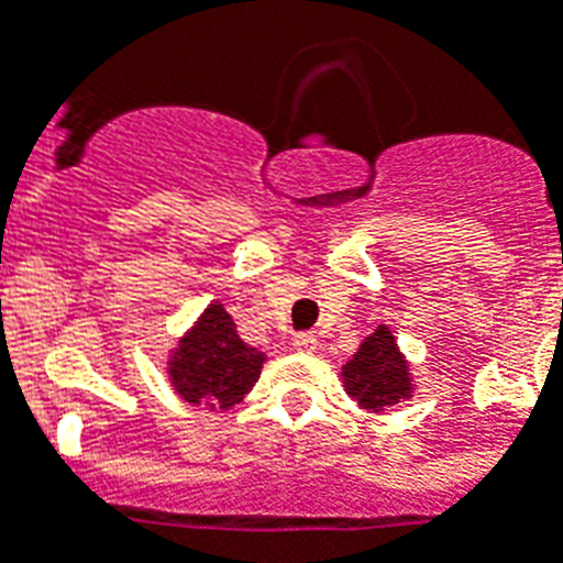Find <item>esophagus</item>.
Instances as JSON below:
<instances>
[{"label":"esophagus","instance_id":"esophagus-1","mask_svg":"<svg viewBox=\"0 0 563 563\" xmlns=\"http://www.w3.org/2000/svg\"><path fill=\"white\" fill-rule=\"evenodd\" d=\"M292 347L301 351V354H310L316 347V336L313 333H296V336H292Z\"/></svg>","mask_w":563,"mask_h":563}]
</instances>
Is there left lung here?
<instances>
[{
  "mask_svg": "<svg viewBox=\"0 0 563 563\" xmlns=\"http://www.w3.org/2000/svg\"><path fill=\"white\" fill-rule=\"evenodd\" d=\"M342 376L347 394L371 411H383L411 394L408 365L388 328H376V333L362 342L354 360H347L342 368Z\"/></svg>",
  "mask_w": 563,
  "mask_h": 563,
  "instance_id": "1",
  "label": "left lung"
}]
</instances>
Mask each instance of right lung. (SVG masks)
Instances as JSON below:
<instances>
[{
	"mask_svg": "<svg viewBox=\"0 0 563 563\" xmlns=\"http://www.w3.org/2000/svg\"><path fill=\"white\" fill-rule=\"evenodd\" d=\"M262 365L264 354L241 342L232 316L221 305H209L175 347L169 376L175 391L187 402L230 408L253 388Z\"/></svg>",
	"mask_w": 563,
	"mask_h": 563,
	"instance_id": "right-lung-1",
	"label": "right lung"
}]
</instances>
